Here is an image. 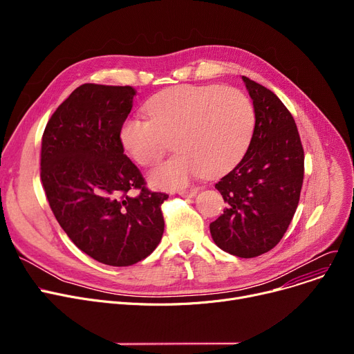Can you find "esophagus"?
I'll use <instances>...</instances> for the list:
<instances>
[{"label":"esophagus","instance_id":"esophagus-1","mask_svg":"<svg viewBox=\"0 0 354 354\" xmlns=\"http://www.w3.org/2000/svg\"><path fill=\"white\" fill-rule=\"evenodd\" d=\"M198 191H199V188L191 187V188H180V189H178L176 192H178V195H180V196H183V198H192Z\"/></svg>","mask_w":354,"mask_h":354}]
</instances>
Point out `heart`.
<instances>
[{
  "mask_svg": "<svg viewBox=\"0 0 354 354\" xmlns=\"http://www.w3.org/2000/svg\"><path fill=\"white\" fill-rule=\"evenodd\" d=\"M149 119L129 118L120 143L138 165H156L169 149L176 153L149 175L158 188H175L196 175L218 176L244 158L255 129L251 99L234 87L182 84L162 90L145 104Z\"/></svg>",
  "mask_w": 354,
  "mask_h": 354,
  "instance_id": "heart-1",
  "label": "heart"
}]
</instances>
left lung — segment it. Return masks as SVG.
Listing matches in <instances>:
<instances>
[{
    "label": "left lung",
    "mask_w": 354,
    "mask_h": 354,
    "mask_svg": "<svg viewBox=\"0 0 354 354\" xmlns=\"http://www.w3.org/2000/svg\"><path fill=\"white\" fill-rule=\"evenodd\" d=\"M255 109L251 143L215 188L227 208L209 224L215 244L239 258L272 250L284 236L300 201L304 151L290 110L274 93L243 76Z\"/></svg>",
    "instance_id": "1"
}]
</instances>
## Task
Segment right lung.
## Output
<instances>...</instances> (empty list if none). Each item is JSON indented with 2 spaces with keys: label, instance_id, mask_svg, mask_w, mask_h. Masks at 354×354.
Instances as JSON below:
<instances>
[{
  "label": "right lung",
  "instance_id": "add662e5",
  "mask_svg": "<svg viewBox=\"0 0 354 354\" xmlns=\"http://www.w3.org/2000/svg\"><path fill=\"white\" fill-rule=\"evenodd\" d=\"M135 95L132 86L82 84L55 109L41 139L40 178L55 219L74 245L113 267L153 252L169 196L147 189L120 143Z\"/></svg>",
  "mask_w": 354,
  "mask_h": 354
}]
</instances>
